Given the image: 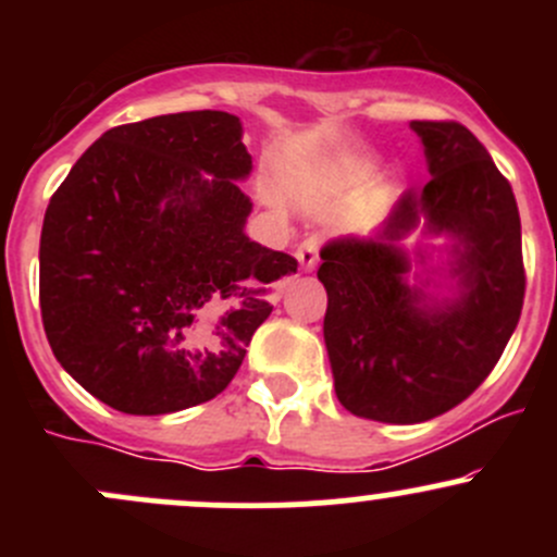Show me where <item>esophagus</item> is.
Masks as SVG:
<instances>
[{"label": "esophagus", "instance_id": "1", "mask_svg": "<svg viewBox=\"0 0 557 557\" xmlns=\"http://www.w3.org/2000/svg\"><path fill=\"white\" fill-rule=\"evenodd\" d=\"M296 258H299V267L305 269V272H312L314 267H318L320 261V243L314 237L305 239V243L299 245V250H296Z\"/></svg>", "mask_w": 557, "mask_h": 557}]
</instances>
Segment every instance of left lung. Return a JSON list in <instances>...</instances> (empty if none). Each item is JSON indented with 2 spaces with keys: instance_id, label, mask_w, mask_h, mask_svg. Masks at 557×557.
Instances as JSON below:
<instances>
[{
  "instance_id": "obj_1",
  "label": "left lung",
  "mask_w": 557,
  "mask_h": 557,
  "mask_svg": "<svg viewBox=\"0 0 557 557\" xmlns=\"http://www.w3.org/2000/svg\"><path fill=\"white\" fill-rule=\"evenodd\" d=\"M431 180L409 188L372 237L331 239L318 280L329 294L323 339L347 412L423 423L469 398L502 358L525 296L512 185L480 139L455 121H412ZM451 239L456 296L429 292L438 270L403 239L414 227ZM414 276V281H409Z\"/></svg>"
}]
</instances>
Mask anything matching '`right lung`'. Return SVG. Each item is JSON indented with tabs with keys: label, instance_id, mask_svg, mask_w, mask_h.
Wrapping results in <instances>:
<instances>
[{
	"label": "right lung",
	"instance_id": "1",
	"mask_svg": "<svg viewBox=\"0 0 557 557\" xmlns=\"http://www.w3.org/2000/svg\"><path fill=\"white\" fill-rule=\"evenodd\" d=\"M243 123L174 112L104 132L45 210L39 310L55 361L126 414H170L234 380L269 283L296 258L245 234Z\"/></svg>",
	"mask_w": 557,
	"mask_h": 557
}]
</instances>
